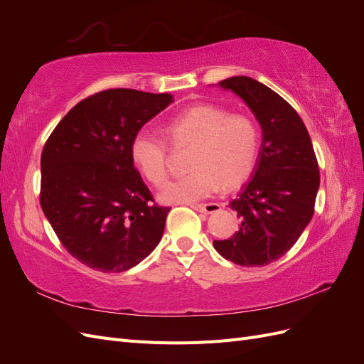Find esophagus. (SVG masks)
I'll return each mask as SVG.
<instances>
[{"label": "esophagus", "mask_w": 364, "mask_h": 364, "mask_svg": "<svg viewBox=\"0 0 364 364\" xmlns=\"http://www.w3.org/2000/svg\"><path fill=\"white\" fill-rule=\"evenodd\" d=\"M191 208L196 209V211L203 213V214H213V213L218 211L220 205H217V203H199V205H191Z\"/></svg>", "instance_id": "esophagus-1"}]
</instances>
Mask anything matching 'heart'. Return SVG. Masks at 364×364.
I'll return each instance as SVG.
<instances>
[{
  "mask_svg": "<svg viewBox=\"0 0 364 364\" xmlns=\"http://www.w3.org/2000/svg\"><path fill=\"white\" fill-rule=\"evenodd\" d=\"M164 134L174 149L191 147V173L165 186L161 194L164 202L193 203L220 188L237 190L257 165L259 129L247 114H230L223 106L197 103L168 119ZM130 158L153 186L161 188L167 182L170 147L155 132H136L130 142Z\"/></svg>",
  "mask_w": 364,
  "mask_h": 364,
  "instance_id": "1",
  "label": "heart"
}]
</instances>
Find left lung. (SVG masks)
Listing matches in <instances>:
<instances>
[{"label":"left lung","mask_w":364,"mask_h":364,"mask_svg":"<svg viewBox=\"0 0 364 364\" xmlns=\"http://www.w3.org/2000/svg\"><path fill=\"white\" fill-rule=\"evenodd\" d=\"M220 86L252 109L262 142L253 179L229 205L240 228L228 240H214V247L238 266L262 267L284 257L310 223L321 183L318 164L302 118L281 95L245 75Z\"/></svg>","instance_id":"left-lung-1"}]
</instances>
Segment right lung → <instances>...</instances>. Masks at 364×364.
Wrapping results in <instances>:
<instances>
[{"instance_id":"obj_1","label":"right lung","mask_w":364,"mask_h":364,"mask_svg":"<svg viewBox=\"0 0 364 364\" xmlns=\"http://www.w3.org/2000/svg\"><path fill=\"white\" fill-rule=\"evenodd\" d=\"M173 102L127 87L77 103L41 156V208L62 246L100 272L129 270L158 246L171 206L153 199L130 158V142Z\"/></svg>"}]
</instances>
